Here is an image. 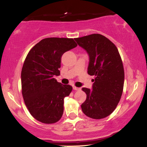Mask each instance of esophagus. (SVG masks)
Listing matches in <instances>:
<instances>
[{
  "label": "esophagus",
  "instance_id": "obj_1",
  "mask_svg": "<svg viewBox=\"0 0 147 147\" xmlns=\"http://www.w3.org/2000/svg\"><path fill=\"white\" fill-rule=\"evenodd\" d=\"M73 90H75V91H77V90H80V88L79 87H75V86H73Z\"/></svg>",
  "mask_w": 147,
  "mask_h": 147
}]
</instances>
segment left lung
<instances>
[{
  "label": "left lung",
  "instance_id": "obj_1",
  "mask_svg": "<svg viewBox=\"0 0 147 147\" xmlns=\"http://www.w3.org/2000/svg\"><path fill=\"white\" fill-rule=\"evenodd\" d=\"M75 40L90 56L87 73L94 76L92 91L83 87L87 98L81 105L86 116L100 119L110 115L121 98L124 84V68L115 45L100 34H92Z\"/></svg>",
  "mask_w": 147,
  "mask_h": 147
}]
</instances>
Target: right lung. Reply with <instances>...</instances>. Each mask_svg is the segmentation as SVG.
<instances>
[{"label": "right lung", "mask_w": 147, "mask_h": 147, "mask_svg": "<svg viewBox=\"0 0 147 147\" xmlns=\"http://www.w3.org/2000/svg\"><path fill=\"white\" fill-rule=\"evenodd\" d=\"M77 46L73 38H46L30 50L22 69V93L31 115L38 121L54 123L62 117L64 98L72 90L58 83L61 57Z\"/></svg>", "instance_id": "right-lung-1"}]
</instances>
